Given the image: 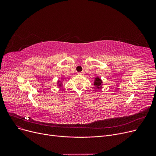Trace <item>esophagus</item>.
Here are the masks:
<instances>
[{
	"label": "esophagus",
	"mask_w": 156,
	"mask_h": 156,
	"mask_svg": "<svg viewBox=\"0 0 156 156\" xmlns=\"http://www.w3.org/2000/svg\"><path fill=\"white\" fill-rule=\"evenodd\" d=\"M78 75H84V74H85V73H84L83 71H82V72H80V73H78Z\"/></svg>",
	"instance_id": "34e87169"
}]
</instances>
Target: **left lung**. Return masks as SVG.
Instances as JSON below:
<instances>
[{
	"mask_svg": "<svg viewBox=\"0 0 156 156\" xmlns=\"http://www.w3.org/2000/svg\"><path fill=\"white\" fill-rule=\"evenodd\" d=\"M102 83V81H101V79H99V78H97V79H96V80L95 81L94 84H95V85L97 87V88H100V87H101V86Z\"/></svg>",
	"mask_w": 156,
	"mask_h": 156,
	"instance_id": "obj_1",
	"label": "left lung"
}]
</instances>
